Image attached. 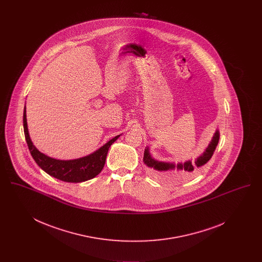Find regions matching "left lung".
<instances>
[{"label": "left lung", "instance_id": "left-lung-1", "mask_svg": "<svg viewBox=\"0 0 262 262\" xmlns=\"http://www.w3.org/2000/svg\"><path fill=\"white\" fill-rule=\"evenodd\" d=\"M218 141H219V132L217 130L214 135V137L212 138L211 142L209 143L208 147L206 148V150L203 152L202 155H200V157L198 159H195L194 162H191V161H187V162L184 163V164H178L177 165V169L182 172L180 173H176V174H164L165 171H168V170H173L174 169V164H170V163L165 162H159V161H156L154 160L151 155H150L149 150L148 148L145 149L144 151V157H143V161L144 163L150 167L151 169L155 170V171H158V172H163V176H167L168 178H173L174 179H181V178H187V177H190L192 174H194L199 169H200L201 166H203L204 164L208 162L210 160V158L214 153V151L216 149V146L218 144ZM162 174V173H161ZM166 178V177H165Z\"/></svg>", "mask_w": 262, "mask_h": 262}]
</instances>
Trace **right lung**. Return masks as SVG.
Listing matches in <instances>:
<instances>
[{"instance_id": "1", "label": "right lung", "mask_w": 262, "mask_h": 262, "mask_svg": "<svg viewBox=\"0 0 262 262\" xmlns=\"http://www.w3.org/2000/svg\"><path fill=\"white\" fill-rule=\"evenodd\" d=\"M24 130H25V139L28 145V149L30 151L34 161L37 163L38 166L47 174H50L58 180H61L62 182H68V183L85 182L90 179H93L94 177L99 174L105 165L109 147L118 139V137H120V136H117L114 137L105 145L100 147V149L88 156L75 159V160L64 161V160L53 159L46 156L33 145L28 135L25 108L24 111Z\"/></svg>"}]
</instances>
